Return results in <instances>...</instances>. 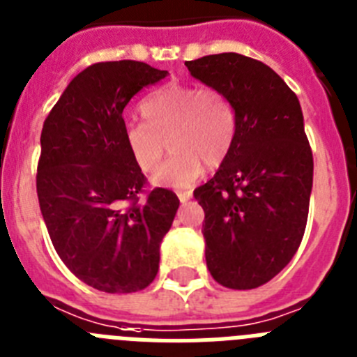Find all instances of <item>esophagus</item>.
<instances>
[{"mask_svg":"<svg viewBox=\"0 0 357 357\" xmlns=\"http://www.w3.org/2000/svg\"><path fill=\"white\" fill-rule=\"evenodd\" d=\"M178 197H179V201H181V203L185 204V203H188V201L192 199V192H188V190L178 192Z\"/></svg>","mask_w":357,"mask_h":357,"instance_id":"34e87169","label":"esophagus"}]
</instances>
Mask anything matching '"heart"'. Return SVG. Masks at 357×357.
Wrapping results in <instances>:
<instances>
[{
  "instance_id": "obj_1",
  "label": "heart",
  "mask_w": 357,
  "mask_h": 357,
  "mask_svg": "<svg viewBox=\"0 0 357 357\" xmlns=\"http://www.w3.org/2000/svg\"><path fill=\"white\" fill-rule=\"evenodd\" d=\"M144 123L123 127V145L136 167L151 174L167 154L174 158L154 174L158 187H188L208 167L221 165L235 136V111L225 93L170 82L140 104Z\"/></svg>"
}]
</instances>
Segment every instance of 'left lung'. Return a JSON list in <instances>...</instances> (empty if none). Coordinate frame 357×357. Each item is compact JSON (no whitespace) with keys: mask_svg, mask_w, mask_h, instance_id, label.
<instances>
[{"mask_svg":"<svg viewBox=\"0 0 357 357\" xmlns=\"http://www.w3.org/2000/svg\"><path fill=\"white\" fill-rule=\"evenodd\" d=\"M192 77L222 91L235 111L230 153L194 190L204 210L210 275L255 289L291 262L307 225L312 151L300 102L269 66L241 54L187 61Z\"/></svg>","mask_w":357,"mask_h":357,"instance_id":"8db88e82","label":"left lung"}]
</instances>
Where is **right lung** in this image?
Returning <instances> with one entry per match:
<instances>
[{
    "label": "right lung",
    "instance_id": "right-lung-1",
    "mask_svg": "<svg viewBox=\"0 0 357 357\" xmlns=\"http://www.w3.org/2000/svg\"><path fill=\"white\" fill-rule=\"evenodd\" d=\"M165 77L138 61L91 64L43 126L37 197L50 238L66 268L104 293H135L156 278L161 238L178 212L172 190H145L123 145L126 105Z\"/></svg>",
    "mask_w": 357,
    "mask_h": 357
}]
</instances>
